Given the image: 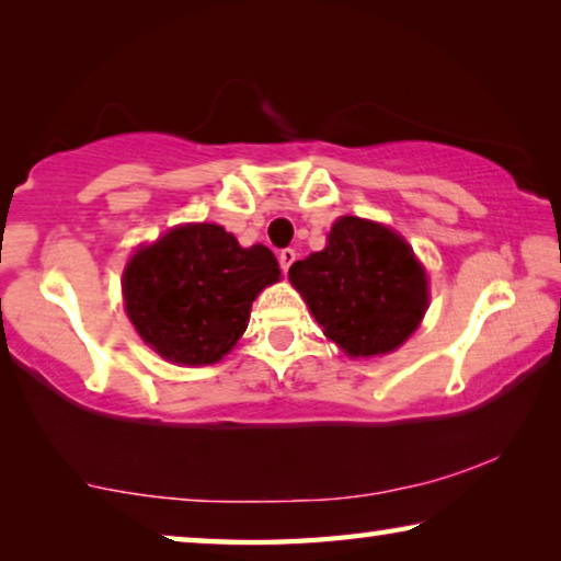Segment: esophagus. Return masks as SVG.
<instances>
[{
  "label": "esophagus",
  "instance_id": "obj_1",
  "mask_svg": "<svg viewBox=\"0 0 561 561\" xmlns=\"http://www.w3.org/2000/svg\"><path fill=\"white\" fill-rule=\"evenodd\" d=\"M294 260H297V252H294L291 247H284V250H279V267H282L284 272H289Z\"/></svg>",
  "mask_w": 561,
  "mask_h": 561
}]
</instances>
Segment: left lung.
I'll use <instances>...</instances> for the list:
<instances>
[{
  "label": "left lung",
  "mask_w": 561,
  "mask_h": 561,
  "mask_svg": "<svg viewBox=\"0 0 561 561\" xmlns=\"http://www.w3.org/2000/svg\"><path fill=\"white\" fill-rule=\"evenodd\" d=\"M289 279L324 334L348 356L398 348L428 309V282L411 247L360 217H341L327 250L294 262Z\"/></svg>",
  "instance_id": "left-lung-1"
}]
</instances>
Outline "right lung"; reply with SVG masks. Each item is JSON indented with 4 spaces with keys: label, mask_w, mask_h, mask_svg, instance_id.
Returning a JSON list of instances; mask_svg holds the SVG:
<instances>
[{
    "label": "right lung",
    "mask_w": 561,
    "mask_h": 561,
    "mask_svg": "<svg viewBox=\"0 0 561 561\" xmlns=\"http://www.w3.org/2000/svg\"><path fill=\"white\" fill-rule=\"evenodd\" d=\"M279 279L267 247H240L220 225H185L133 254L123 272L126 311L160 356L203 366L220 360L250 321L257 294Z\"/></svg>",
    "instance_id": "add662e5"
}]
</instances>
